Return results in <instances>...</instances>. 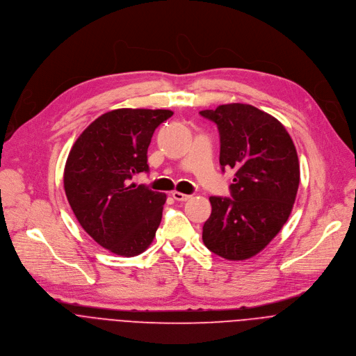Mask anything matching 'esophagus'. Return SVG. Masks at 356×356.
I'll list each match as a JSON object with an SVG mask.
<instances>
[{
    "instance_id": "1",
    "label": "esophagus",
    "mask_w": 356,
    "mask_h": 356,
    "mask_svg": "<svg viewBox=\"0 0 356 356\" xmlns=\"http://www.w3.org/2000/svg\"><path fill=\"white\" fill-rule=\"evenodd\" d=\"M172 197L175 199V200H178V202H186V200H189L192 196L191 195H186V193H181V192H172Z\"/></svg>"
}]
</instances>
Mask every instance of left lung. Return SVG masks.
Listing matches in <instances>:
<instances>
[{"instance_id": "8db88e82", "label": "left lung", "mask_w": 356, "mask_h": 356, "mask_svg": "<svg viewBox=\"0 0 356 356\" xmlns=\"http://www.w3.org/2000/svg\"><path fill=\"white\" fill-rule=\"evenodd\" d=\"M199 113L218 124L222 170H236L232 197H209L203 243L222 258L248 259L291 216L300 182L296 147L285 126L252 105L227 104Z\"/></svg>"}]
</instances>
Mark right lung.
<instances>
[{
    "instance_id": "add662e5",
    "label": "right lung",
    "mask_w": 356,
    "mask_h": 356,
    "mask_svg": "<svg viewBox=\"0 0 356 356\" xmlns=\"http://www.w3.org/2000/svg\"><path fill=\"white\" fill-rule=\"evenodd\" d=\"M168 109L122 108L95 119L71 147L64 191L81 227L104 248L134 257L147 250L167 195L130 182L149 172L147 149Z\"/></svg>"
}]
</instances>
